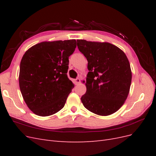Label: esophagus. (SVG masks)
<instances>
[{
    "label": "esophagus",
    "mask_w": 156,
    "mask_h": 156,
    "mask_svg": "<svg viewBox=\"0 0 156 156\" xmlns=\"http://www.w3.org/2000/svg\"><path fill=\"white\" fill-rule=\"evenodd\" d=\"M75 84H79L80 83V81H81V80H80V78H79V77H77L76 79H75Z\"/></svg>",
    "instance_id": "1"
}]
</instances>
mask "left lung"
<instances>
[{
  "label": "left lung",
  "mask_w": 156,
  "mask_h": 156,
  "mask_svg": "<svg viewBox=\"0 0 156 156\" xmlns=\"http://www.w3.org/2000/svg\"><path fill=\"white\" fill-rule=\"evenodd\" d=\"M80 52L88 60L87 92L81 97L90 112L108 116L124 104L129 92L131 71L126 55L118 47L107 42L77 40Z\"/></svg>",
  "instance_id": "obj_1"
}]
</instances>
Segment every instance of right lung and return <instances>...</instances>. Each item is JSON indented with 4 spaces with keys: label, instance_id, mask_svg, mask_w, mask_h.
Masks as SVG:
<instances>
[{
    "label": "right lung",
    "instance_id": "obj_1",
    "mask_svg": "<svg viewBox=\"0 0 156 156\" xmlns=\"http://www.w3.org/2000/svg\"><path fill=\"white\" fill-rule=\"evenodd\" d=\"M76 44L75 40L44 41L23 55L20 87L26 104L36 115L50 116L64 107L74 87L67 72Z\"/></svg>",
    "mask_w": 156,
    "mask_h": 156
}]
</instances>
